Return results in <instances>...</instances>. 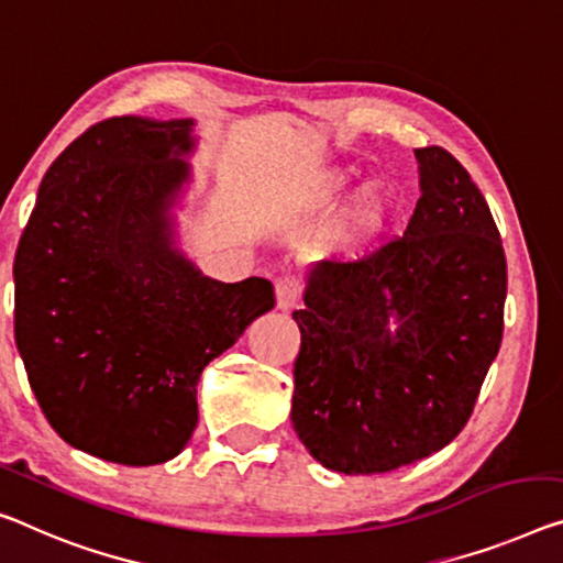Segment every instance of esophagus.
Instances as JSON below:
<instances>
[{
	"mask_svg": "<svg viewBox=\"0 0 563 563\" xmlns=\"http://www.w3.org/2000/svg\"><path fill=\"white\" fill-rule=\"evenodd\" d=\"M274 294H276V307L287 311L299 301L301 284L299 279H294V276H282V279H276L274 284Z\"/></svg>",
	"mask_w": 563,
	"mask_h": 563,
	"instance_id": "1",
	"label": "esophagus"
}]
</instances>
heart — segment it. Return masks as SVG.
Segmentation results:
<instances>
[{
    "label": "heart",
    "mask_w": 563,
    "mask_h": 563,
    "mask_svg": "<svg viewBox=\"0 0 563 563\" xmlns=\"http://www.w3.org/2000/svg\"><path fill=\"white\" fill-rule=\"evenodd\" d=\"M352 184L354 170L350 168H332L322 173L314 186V203L319 209H332L334 203L342 201ZM387 216H390V196H387L383 188L369 186L367 191L360 194V198L350 209L347 227H344V239H347V244L357 246L369 236H375V233L385 227Z\"/></svg>",
    "instance_id": "1"
}]
</instances>
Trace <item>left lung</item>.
<instances>
[{"label": "left lung", "mask_w": 563, "mask_h": 563, "mask_svg": "<svg viewBox=\"0 0 563 563\" xmlns=\"http://www.w3.org/2000/svg\"><path fill=\"white\" fill-rule=\"evenodd\" d=\"M415 158L422 196L402 236L311 266L291 314V426L344 475L395 471L451 443L504 336L506 254L486 198L438 145Z\"/></svg>", "instance_id": "left-lung-1"}]
</instances>
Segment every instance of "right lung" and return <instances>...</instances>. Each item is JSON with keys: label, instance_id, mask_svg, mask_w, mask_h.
Listing matches in <instances>:
<instances>
[{"label": "right lung", "instance_id": "add662e5", "mask_svg": "<svg viewBox=\"0 0 563 563\" xmlns=\"http://www.w3.org/2000/svg\"><path fill=\"white\" fill-rule=\"evenodd\" d=\"M194 120L110 118L57 155L14 256V340L49 426L120 465L176 457L196 385L274 307L262 276L223 284L176 246Z\"/></svg>", "mask_w": 563, "mask_h": 563}]
</instances>
